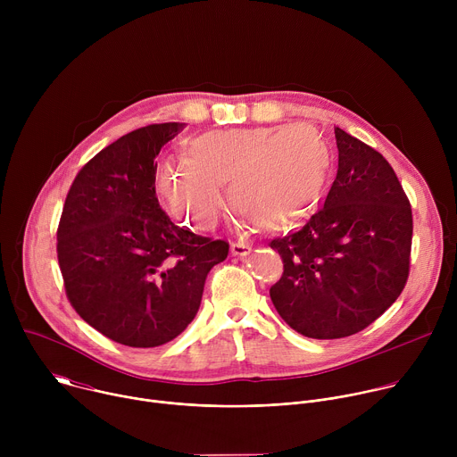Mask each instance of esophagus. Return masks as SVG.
I'll return each instance as SVG.
<instances>
[{
  "label": "esophagus",
  "mask_w": 457,
  "mask_h": 457,
  "mask_svg": "<svg viewBox=\"0 0 457 457\" xmlns=\"http://www.w3.org/2000/svg\"><path fill=\"white\" fill-rule=\"evenodd\" d=\"M251 253V245L238 242V244H231V254L233 256H247Z\"/></svg>",
  "instance_id": "34e87169"
}]
</instances>
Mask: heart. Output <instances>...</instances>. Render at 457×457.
Returning a JSON list of instances; mask_svg holds the SVG:
<instances>
[{"mask_svg": "<svg viewBox=\"0 0 457 457\" xmlns=\"http://www.w3.org/2000/svg\"><path fill=\"white\" fill-rule=\"evenodd\" d=\"M187 157L166 162L157 191L168 210L199 229H212L233 204L260 228L286 229L320 203L331 170V148L309 124L213 129L187 141Z\"/></svg>", "mask_w": 457, "mask_h": 457, "instance_id": "obj_1", "label": "heart"}]
</instances>
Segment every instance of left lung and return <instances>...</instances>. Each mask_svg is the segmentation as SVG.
<instances>
[{
    "label": "left lung",
    "instance_id": "left-lung-1",
    "mask_svg": "<svg viewBox=\"0 0 457 457\" xmlns=\"http://www.w3.org/2000/svg\"><path fill=\"white\" fill-rule=\"evenodd\" d=\"M338 173L323 210L275 238L284 275L270 289L296 333L335 340L360 333L402 295L409 278L412 212L381 154L335 128Z\"/></svg>",
    "mask_w": 457,
    "mask_h": 457
}]
</instances>
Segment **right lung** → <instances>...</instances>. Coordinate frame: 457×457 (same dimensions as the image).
I'll return each instance as SVG.
<instances>
[{"mask_svg":"<svg viewBox=\"0 0 457 457\" xmlns=\"http://www.w3.org/2000/svg\"><path fill=\"white\" fill-rule=\"evenodd\" d=\"M184 128L162 122L122 136L81 168L64 201L57 258L67 296L94 329L128 347L177 338L229 251L175 226L155 197V157Z\"/></svg>","mask_w":457,"mask_h":457,"instance_id":"right-lung-1","label":"right lung"}]
</instances>
